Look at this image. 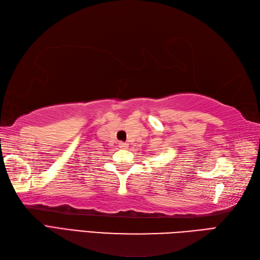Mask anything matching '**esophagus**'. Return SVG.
Returning <instances> with one entry per match:
<instances>
[{
  "mask_svg": "<svg viewBox=\"0 0 260 260\" xmlns=\"http://www.w3.org/2000/svg\"><path fill=\"white\" fill-rule=\"evenodd\" d=\"M119 147L121 149H126V148H128V145H126V143H124V142H119Z\"/></svg>",
  "mask_w": 260,
  "mask_h": 260,
  "instance_id": "esophagus-1",
  "label": "esophagus"
}]
</instances>
